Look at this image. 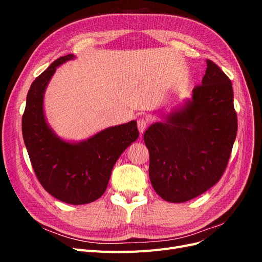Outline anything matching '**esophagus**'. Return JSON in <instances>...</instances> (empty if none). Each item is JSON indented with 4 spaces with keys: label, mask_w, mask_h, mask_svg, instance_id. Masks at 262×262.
Returning <instances> with one entry per match:
<instances>
[{
    "label": "esophagus",
    "mask_w": 262,
    "mask_h": 262,
    "mask_svg": "<svg viewBox=\"0 0 262 262\" xmlns=\"http://www.w3.org/2000/svg\"><path fill=\"white\" fill-rule=\"evenodd\" d=\"M147 126V119L145 118H140L138 120V129L141 133H143Z\"/></svg>",
    "instance_id": "34e87169"
}]
</instances>
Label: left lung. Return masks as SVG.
<instances>
[{
    "mask_svg": "<svg viewBox=\"0 0 262 262\" xmlns=\"http://www.w3.org/2000/svg\"><path fill=\"white\" fill-rule=\"evenodd\" d=\"M237 134L232 82L207 60L192 98L144 133L148 175L162 199L181 203L213 187L226 168Z\"/></svg>",
    "mask_w": 262,
    "mask_h": 262,
    "instance_id": "left-lung-1",
    "label": "left lung"
}]
</instances>
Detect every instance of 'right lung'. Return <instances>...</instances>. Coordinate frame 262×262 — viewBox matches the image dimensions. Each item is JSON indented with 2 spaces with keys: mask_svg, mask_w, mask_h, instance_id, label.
Returning <instances> with one entry per match:
<instances>
[{
  "mask_svg": "<svg viewBox=\"0 0 262 262\" xmlns=\"http://www.w3.org/2000/svg\"><path fill=\"white\" fill-rule=\"evenodd\" d=\"M74 58L68 54L55 60L31 84L21 131L34 171L46 191L62 202L78 205L105 193L117 160L139 138V130L132 120L80 142H67L53 132L43 113L45 92L57 68Z\"/></svg>",
  "mask_w": 262,
  "mask_h": 262,
  "instance_id": "obj_1",
  "label": "right lung"
}]
</instances>
